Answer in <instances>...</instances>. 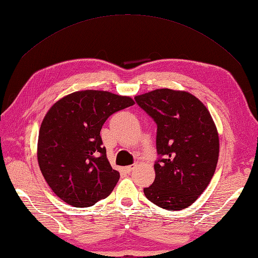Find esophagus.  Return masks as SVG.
<instances>
[{"label":"esophagus","mask_w":258,"mask_h":258,"mask_svg":"<svg viewBox=\"0 0 258 258\" xmlns=\"http://www.w3.org/2000/svg\"><path fill=\"white\" fill-rule=\"evenodd\" d=\"M136 169V164H133V165H128V166H126L125 167V171L127 173H130V172H132V171Z\"/></svg>","instance_id":"34e87169"}]
</instances>
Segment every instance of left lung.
<instances>
[{
  "instance_id": "left-lung-1",
  "label": "left lung",
  "mask_w": 258,
  "mask_h": 258,
  "mask_svg": "<svg viewBox=\"0 0 258 258\" xmlns=\"http://www.w3.org/2000/svg\"><path fill=\"white\" fill-rule=\"evenodd\" d=\"M157 125L155 180L146 198L159 208L182 210L214 177L219 138L209 110L188 92L155 89L134 97Z\"/></svg>"
}]
</instances>
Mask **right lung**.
<instances>
[{
  "instance_id": "add662e5",
  "label": "right lung",
  "mask_w": 258,
  "mask_h": 258,
  "mask_svg": "<svg viewBox=\"0 0 258 258\" xmlns=\"http://www.w3.org/2000/svg\"><path fill=\"white\" fill-rule=\"evenodd\" d=\"M134 104L128 96L104 91H79L62 97L41 124L38 162L49 187L76 208L92 207L119 180L100 136L112 113Z\"/></svg>"
}]
</instances>
